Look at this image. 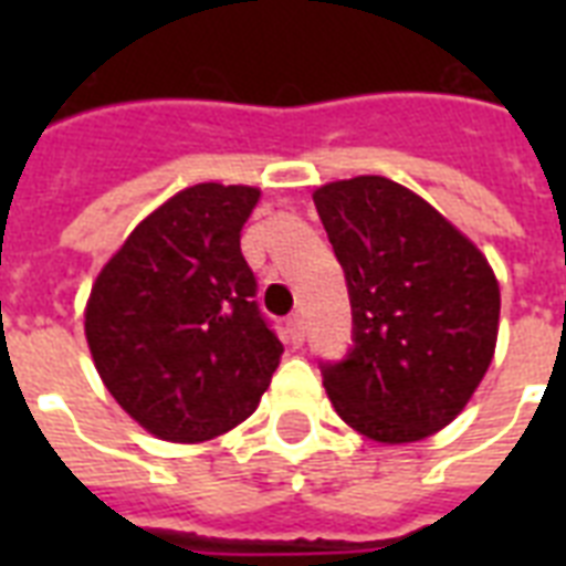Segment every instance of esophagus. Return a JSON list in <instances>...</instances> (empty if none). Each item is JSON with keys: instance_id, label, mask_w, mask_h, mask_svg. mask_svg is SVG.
I'll return each mask as SVG.
<instances>
[{"instance_id": "obj_1", "label": "esophagus", "mask_w": 566, "mask_h": 566, "mask_svg": "<svg viewBox=\"0 0 566 566\" xmlns=\"http://www.w3.org/2000/svg\"><path fill=\"white\" fill-rule=\"evenodd\" d=\"M287 344H305V319H302V314H291V317H287Z\"/></svg>"}]
</instances>
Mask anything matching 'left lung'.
Listing matches in <instances>:
<instances>
[{"instance_id": "left-lung-1", "label": "left lung", "mask_w": 566, "mask_h": 566, "mask_svg": "<svg viewBox=\"0 0 566 566\" xmlns=\"http://www.w3.org/2000/svg\"><path fill=\"white\" fill-rule=\"evenodd\" d=\"M314 205L353 305L349 353L319 364L328 399L378 443L429 438L491 367L496 275L452 222L390 179L332 181Z\"/></svg>"}]
</instances>
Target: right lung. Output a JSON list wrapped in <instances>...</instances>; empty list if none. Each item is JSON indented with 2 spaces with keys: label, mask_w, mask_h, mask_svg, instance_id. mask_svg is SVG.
<instances>
[{
  "label": "right lung",
  "mask_w": 566,
  "mask_h": 566,
  "mask_svg": "<svg viewBox=\"0 0 566 566\" xmlns=\"http://www.w3.org/2000/svg\"><path fill=\"white\" fill-rule=\"evenodd\" d=\"M243 185H193L137 226L91 291L84 335L111 396L144 429L199 443L261 402L284 346L255 302Z\"/></svg>",
  "instance_id": "right-lung-1"
}]
</instances>
